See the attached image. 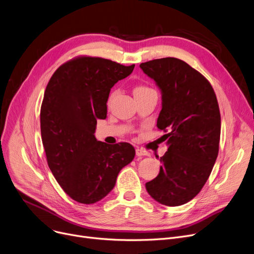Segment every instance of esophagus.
<instances>
[{"label": "esophagus", "mask_w": 254, "mask_h": 254, "mask_svg": "<svg viewBox=\"0 0 254 254\" xmlns=\"http://www.w3.org/2000/svg\"><path fill=\"white\" fill-rule=\"evenodd\" d=\"M135 153L137 156H150V153L148 151H145L143 149H138V148L135 150Z\"/></svg>", "instance_id": "34e87169"}]
</instances>
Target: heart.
Listing matches in <instances>:
<instances>
[{
	"mask_svg": "<svg viewBox=\"0 0 254 254\" xmlns=\"http://www.w3.org/2000/svg\"><path fill=\"white\" fill-rule=\"evenodd\" d=\"M150 88L148 87H145V86H138L134 89V94H138V93H141V92H146V90H149Z\"/></svg>",
	"mask_w": 254,
	"mask_h": 254,
	"instance_id": "1",
	"label": "heart"
}]
</instances>
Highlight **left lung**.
I'll return each instance as SVG.
<instances>
[{"mask_svg":"<svg viewBox=\"0 0 254 254\" xmlns=\"http://www.w3.org/2000/svg\"><path fill=\"white\" fill-rule=\"evenodd\" d=\"M139 67L161 93L156 126L170 131L159 174L146 190L160 204L179 206L203 188L216 162L221 133L217 97L208 81L180 59H154Z\"/></svg>","mask_w":254,"mask_h":254,"instance_id":"left-lung-1","label":"left lung"}]
</instances>
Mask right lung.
<instances>
[{"label":"right lung","mask_w":254,"mask_h":254,"mask_svg":"<svg viewBox=\"0 0 254 254\" xmlns=\"http://www.w3.org/2000/svg\"><path fill=\"white\" fill-rule=\"evenodd\" d=\"M133 68L79 57L59 66L47 85L40 131L48 165L60 187L80 203L93 204L108 195L120 171L134 158L130 144L108 145L95 136L97 119H106L111 87Z\"/></svg>","instance_id":"right-lung-1"}]
</instances>
